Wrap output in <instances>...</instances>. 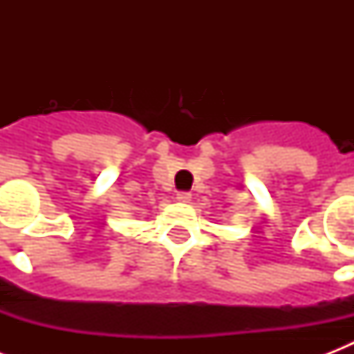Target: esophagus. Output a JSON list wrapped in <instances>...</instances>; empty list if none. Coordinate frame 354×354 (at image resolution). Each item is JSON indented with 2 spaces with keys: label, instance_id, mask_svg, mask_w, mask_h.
Returning <instances> with one entry per match:
<instances>
[{
  "label": "esophagus",
  "instance_id": "34e87169",
  "mask_svg": "<svg viewBox=\"0 0 354 354\" xmlns=\"http://www.w3.org/2000/svg\"><path fill=\"white\" fill-rule=\"evenodd\" d=\"M176 198L178 202H183V204H185V202L191 200V193H189V191H180V193L176 194Z\"/></svg>",
  "mask_w": 354,
  "mask_h": 354
}]
</instances>
